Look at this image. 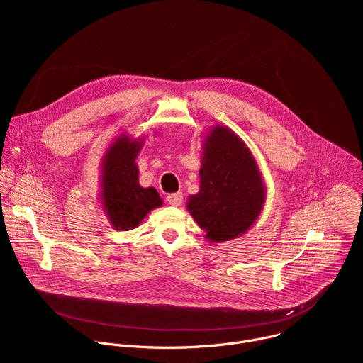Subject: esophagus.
<instances>
[{
  "instance_id": "34e87169",
  "label": "esophagus",
  "mask_w": 363,
  "mask_h": 363,
  "mask_svg": "<svg viewBox=\"0 0 363 363\" xmlns=\"http://www.w3.org/2000/svg\"><path fill=\"white\" fill-rule=\"evenodd\" d=\"M167 201L169 205L172 206H179L182 203V194L181 192H177V194H169L167 196Z\"/></svg>"
}]
</instances>
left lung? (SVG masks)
Returning a JSON list of instances; mask_svg holds the SVG:
<instances>
[{
	"mask_svg": "<svg viewBox=\"0 0 363 363\" xmlns=\"http://www.w3.org/2000/svg\"><path fill=\"white\" fill-rule=\"evenodd\" d=\"M199 191L186 210L210 242L245 234L262 216L267 188L252 152L230 128L214 125L202 139Z\"/></svg>",
	"mask_w": 363,
	"mask_h": 363,
	"instance_id": "obj_1",
	"label": "left lung"
}]
</instances>
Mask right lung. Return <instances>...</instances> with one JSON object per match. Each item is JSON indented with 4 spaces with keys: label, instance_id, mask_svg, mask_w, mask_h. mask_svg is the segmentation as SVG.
Masks as SVG:
<instances>
[{
    "label": "right lung",
    "instance_id": "obj_1",
    "mask_svg": "<svg viewBox=\"0 0 363 363\" xmlns=\"http://www.w3.org/2000/svg\"><path fill=\"white\" fill-rule=\"evenodd\" d=\"M145 136L126 132L115 138L100 160L99 202L111 225L118 231L136 228L155 208L164 205L158 191L139 184L138 155Z\"/></svg>",
    "mask_w": 363,
    "mask_h": 363
}]
</instances>
